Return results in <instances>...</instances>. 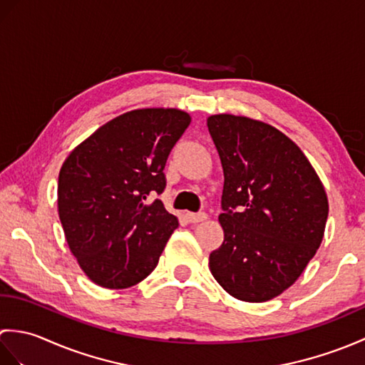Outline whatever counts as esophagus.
I'll return each mask as SVG.
<instances>
[{"instance_id":"1","label":"esophagus","mask_w":365,"mask_h":365,"mask_svg":"<svg viewBox=\"0 0 365 365\" xmlns=\"http://www.w3.org/2000/svg\"><path fill=\"white\" fill-rule=\"evenodd\" d=\"M208 218V215L200 212V213H187V220L190 222H200V221H205Z\"/></svg>"}]
</instances>
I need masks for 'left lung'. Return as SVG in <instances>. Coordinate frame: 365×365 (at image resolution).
Returning <instances> with one entry per match:
<instances>
[{"mask_svg":"<svg viewBox=\"0 0 365 365\" xmlns=\"http://www.w3.org/2000/svg\"><path fill=\"white\" fill-rule=\"evenodd\" d=\"M224 170V242L210 254L213 277L232 297L263 302L297 281L315 255L328 197L290 138L265 122L215 114L207 119Z\"/></svg>","mask_w":365,"mask_h":365,"instance_id":"left-lung-1","label":"left lung"}]
</instances>
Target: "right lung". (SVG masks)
I'll use <instances>...</instances> for the list:
<instances>
[{"mask_svg":"<svg viewBox=\"0 0 365 365\" xmlns=\"http://www.w3.org/2000/svg\"><path fill=\"white\" fill-rule=\"evenodd\" d=\"M188 113L144 108L106 122L66 158L58 212L67 245L92 282L128 289L149 276L178 226L160 199L163 169Z\"/></svg>","mask_w":365,"mask_h":365,"instance_id":"add662e5","label":"right lung"}]
</instances>
